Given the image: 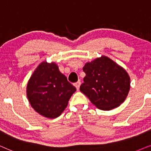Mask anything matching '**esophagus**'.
<instances>
[{"mask_svg":"<svg viewBox=\"0 0 151 151\" xmlns=\"http://www.w3.org/2000/svg\"><path fill=\"white\" fill-rule=\"evenodd\" d=\"M80 86H81V82H80V81H77V83H74V86H75L76 88H77V90H79V87H80Z\"/></svg>","mask_w":151,"mask_h":151,"instance_id":"1","label":"esophagus"}]
</instances>
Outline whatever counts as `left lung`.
Returning a JSON list of instances; mask_svg holds the SVG:
<instances>
[{"mask_svg":"<svg viewBox=\"0 0 151 151\" xmlns=\"http://www.w3.org/2000/svg\"><path fill=\"white\" fill-rule=\"evenodd\" d=\"M86 77L80 91L102 110L114 109L125 101L130 87V79L123 68L105 56L86 63Z\"/></svg>","mask_w":151,"mask_h":151,"instance_id":"8db88e82","label":"left lung"}]
</instances>
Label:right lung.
Returning a JSON list of instances; mask_svg holds the SVG:
<instances>
[{
	"instance_id": "obj_1",
	"label": "right lung",
	"mask_w": 151,
	"mask_h": 151,
	"mask_svg": "<svg viewBox=\"0 0 151 151\" xmlns=\"http://www.w3.org/2000/svg\"><path fill=\"white\" fill-rule=\"evenodd\" d=\"M76 88L68 81L55 63L42 62L30 77L27 96L30 105L45 117L55 119L61 115Z\"/></svg>"
}]
</instances>
